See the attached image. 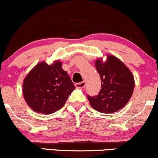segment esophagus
<instances>
[{
	"label": "esophagus",
	"instance_id": "34e87169",
	"mask_svg": "<svg viewBox=\"0 0 158 158\" xmlns=\"http://www.w3.org/2000/svg\"><path fill=\"white\" fill-rule=\"evenodd\" d=\"M85 86H86V82L84 81H82V82L75 83V86L77 87V88H84Z\"/></svg>",
	"mask_w": 158,
	"mask_h": 158
}]
</instances>
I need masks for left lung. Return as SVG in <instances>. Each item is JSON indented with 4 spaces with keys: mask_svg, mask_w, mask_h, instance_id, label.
<instances>
[{
    "mask_svg": "<svg viewBox=\"0 0 158 158\" xmlns=\"http://www.w3.org/2000/svg\"><path fill=\"white\" fill-rule=\"evenodd\" d=\"M95 67L101 79V89L98 95H87L94 109L102 113H113L123 108L132 95L134 77L130 70L112 55L107 60H96Z\"/></svg>",
    "mask_w": 158,
    "mask_h": 158,
    "instance_id": "1",
    "label": "left lung"
}]
</instances>
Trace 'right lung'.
I'll list each match as a JSON object with an SVG mask.
<instances>
[{"label": "right lung", "instance_id": "right-lung-1", "mask_svg": "<svg viewBox=\"0 0 158 158\" xmlns=\"http://www.w3.org/2000/svg\"><path fill=\"white\" fill-rule=\"evenodd\" d=\"M75 89L60 62L56 61L51 66L42 62L36 65L24 79L23 93L31 109L49 114L64 106Z\"/></svg>", "mask_w": 158, "mask_h": 158}]
</instances>
